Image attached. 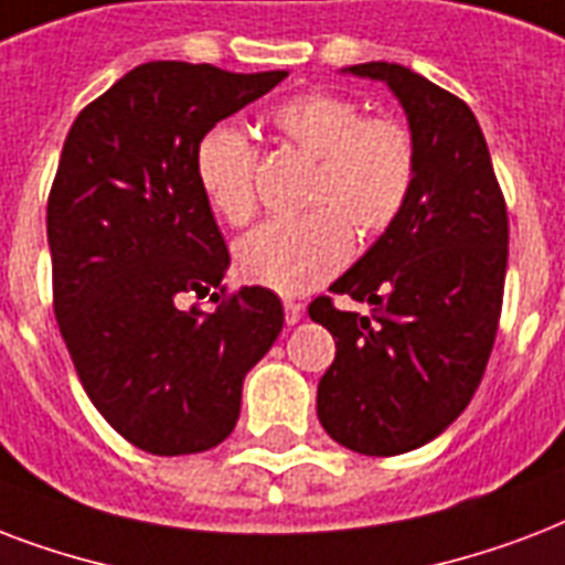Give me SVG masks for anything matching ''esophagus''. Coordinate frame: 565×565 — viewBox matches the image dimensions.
Here are the masks:
<instances>
[{"mask_svg": "<svg viewBox=\"0 0 565 565\" xmlns=\"http://www.w3.org/2000/svg\"><path fill=\"white\" fill-rule=\"evenodd\" d=\"M282 306H286V323H291V327L300 323V318H303V306L295 303V300H286Z\"/></svg>", "mask_w": 565, "mask_h": 565, "instance_id": "esophagus-1", "label": "esophagus"}]
</instances>
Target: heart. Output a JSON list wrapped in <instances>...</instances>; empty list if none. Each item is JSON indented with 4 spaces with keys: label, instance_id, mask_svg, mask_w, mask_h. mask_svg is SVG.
Listing matches in <instances>:
<instances>
[{
    "label": "heart",
    "instance_id": "heart-1",
    "mask_svg": "<svg viewBox=\"0 0 565 565\" xmlns=\"http://www.w3.org/2000/svg\"><path fill=\"white\" fill-rule=\"evenodd\" d=\"M274 126L297 150L318 159L309 185L312 212L277 217L238 242L244 279L279 295H303L351 256V226L377 235L404 212L415 182V143L404 124L371 117L335 94H303L274 111ZM196 177L223 221L247 223L256 212V150L242 129L214 126L196 147Z\"/></svg>",
    "mask_w": 565,
    "mask_h": 565
}]
</instances>
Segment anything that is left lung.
<instances>
[{"label": "left lung", "instance_id": "1", "mask_svg": "<svg viewBox=\"0 0 565 565\" xmlns=\"http://www.w3.org/2000/svg\"><path fill=\"white\" fill-rule=\"evenodd\" d=\"M342 73L383 82L415 143L404 212L330 286L309 318L335 339L318 418L344 448L395 457L433 441L469 406L495 342L507 274V209L478 117L415 70L388 61Z\"/></svg>", "mask_w": 565, "mask_h": 565}]
</instances>
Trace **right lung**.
<instances>
[{"instance_id": "1", "label": "right lung", "mask_w": 565, "mask_h": 565, "mask_svg": "<svg viewBox=\"0 0 565 565\" xmlns=\"http://www.w3.org/2000/svg\"><path fill=\"white\" fill-rule=\"evenodd\" d=\"M286 76L150 61L87 105L61 150L46 205L55 318L87 397L147 454L221 445L282 330L270 288L244 286L214 312L179 303H217L230 270L196 147Z\"/></svg>"}]
</instances>
